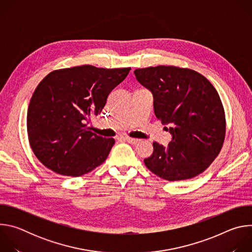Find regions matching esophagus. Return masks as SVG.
Returning <instances> with one entry per match:
<instances>
[{
  "mask_svg": "<svg viewBox=\"0 0 252 252\" xmlns=\"http://www.w3.org/2000/svg\"><path fill=\"white\" fill-rule=\"evenodd\" d=\"M123 138H124V140H126L129 143H132V145H135V143H137L139 141V139H137V138H132V137H127V136L123 137Z\"/></svg>",
  "mask_w": 252,
  "mask_h": 252,
  "instance_id": "esophagus-1",
  "label": "esophagus"
}]
</instances>
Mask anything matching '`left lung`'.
<instances>
[{"label":"left lung","instance_id":"left-lung-1","mask_svg":"<svg viewBox=\"0 0 252 252\" xmlns=\"http://www.w3.org/2000/svg\"><path fill=\"white\" fill-rule=\"evenodd\" d=\"M137 82L154 96L155 115L171 134L167 147L154 142L145 164L169 182L192 178L220 154L225 115L219 93L195 70L173 65L136 68Z\"/></svg>","mask_w":252,"mask_h":252}]
</instances>
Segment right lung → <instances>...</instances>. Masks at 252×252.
<instances>
[{"mask_svg":"<svg viewBox=\"0 0 252 252\" xmlns=\"http://www.w3.org/2000/svg\"><path fill=\"white\" fill-rule=\"evenodd\" d=\"M129 70L85 64L57 69L44 78L31 98L27 128L31 148L46 167L81 176L106 159L115 139L96 135L88 124L100 114L107 95Z\"/></svg>","mask_w":252,"mask_h":252,"instance_id":"1","label":"right lung"}]
</instances>
